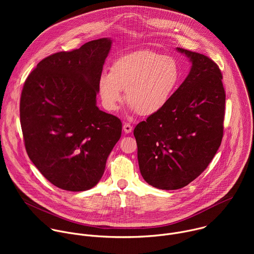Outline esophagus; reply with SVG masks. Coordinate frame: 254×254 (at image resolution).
I'll use <instances>...</instances> for the list:
<instances>
[{
  "label": "esophagus",
  "mask_w": 254,
  "mask_h": 254,
  "mask_svg": "<svg viewBox=\"0 0 254 254\" xmlns=\"http://www.w3.org/2000/svg\"><path fill=\"white\" fill-rule=\"evenodd\" d=\"M124 131L126 132V133H130L131 131H132V126L131 125H129V124H125L124 125Z\"/></svg>",
  "instance_id": "34e87169"
}]
</instances>
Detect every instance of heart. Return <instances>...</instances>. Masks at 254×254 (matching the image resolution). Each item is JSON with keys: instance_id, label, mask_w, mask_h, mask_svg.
I'll return each instance as SVG.
<instances>
[{"instance_id": "b5f03b06", "label": "heart", "mask_w": 254, "mask_h": 254, "mask_svg": "<svg viewBox=\"0 0 254 254\" xmlns=\"http://www.w3.org/2000/svg\"><path fill=\"white\" fill-rule=\"evenodd\" d=\"M181 76L180 66L171 56L152 50H139L119 57L110 73L98 80V91L107 111H117L126 90L132 112L152 116L170 101Z\"/></svg>"}]
</instances>
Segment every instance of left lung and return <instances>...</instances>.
<instances>
[{"mask_svg":"<svg viewBox=\"0 0 254 254\" xmlns=\"http://www.w3.org/2000/svg\"><path fill=\"white\" fill-rule=\"evenodd\" d=\"M192 66L167 105L133 135L144 181L162 190L187 186L208 167L223 137L225 90L221 71L209 57L183 48Z\"/></svg>","mask_w":254,"mask_h":254,"instance_id":"1","label":"left lung"}]
</instances>
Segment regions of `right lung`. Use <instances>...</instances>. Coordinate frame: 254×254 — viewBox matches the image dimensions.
I'll return each instance as SVG.
<instances>
[{
    "label": "right lung",
    "mask_w": 254,
    "mask_h": 254,
    "mask_svg": "<svg viewBox=\"0 0 254 254\" xmlns=\"http://www.w3.org/2000/svg\"><path fill=\"white\" fill-rule=\"evenodd\" d=\"M111 38L52 54L27 77L20 122L27 154L54 186L86 191L101 179L122 135V122L96 106L98 80Z\"/></svg>",
    "instance_id": "add662e5"
}]
</instances>
